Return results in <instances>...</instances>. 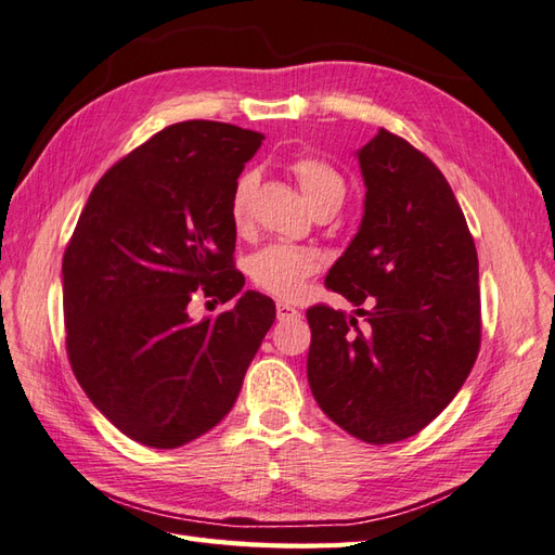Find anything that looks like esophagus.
<instances>
[{"mask_svg":"<svg viewBox=\"0 0 555 555\" xmlns=\"http://www.w3.org/2000/svg\"><path fill=\"white\" fill-rule=\"evenodd\" d=\"M278 320H294V318H299L301 313L294 309V306H289V304H285V301H278Z\"/></svg>","mask_w":555,"mask_h":555,"instance_id":"obj_1","label":"esophagus"}]
</instances>
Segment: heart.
<instances>
[{"mask_svg": "<svg viewBox=\"0 0 555 555\" xmlns=\"http://www.w3.org/2000/svg\"><path fill=\"white\" fill-rule=\"evenodd\" d=\"M294 176H297L301 192L309 204L315 208L335 196H344V180L323 158L306 156L294 164ZM256 188V173H244L235 182L230 199L232 223L242 225L249 216L251 194ZM320 256L311 249H299L289 244H268L261 251H256L249 261V273L258 287L278 294V297H297L304 282L309 280L320 268Z\"/></svg>", "mask_w": 555, "mask_h": 555, "instance_id": "obj_1", "label": "heart"}]
</instances>
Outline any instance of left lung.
Instances as JSON below:
<instances>
[{
  "mask_svg": "<svg viewBox=\"0 0 555 555\" xmlns=\"http://www.w3.org/2000/svg\"><path fill=\"white\" fill-rule=\"evenodd\" d=\"M363 220L325 285L373 309L359 327L330 306L306 313L309 385L320 409L367 444L421 433L470 375L482 335L470 230L441 170L379 130L361 146Z\"/></svg>",
  "mask_w": 555,
  "mask_h": 555,
  "instance_id": "1",
  "label": "left lung"
}]
</instances>
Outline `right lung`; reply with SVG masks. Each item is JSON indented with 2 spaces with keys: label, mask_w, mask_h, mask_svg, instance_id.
Returning <instances> with one entry per match:
<instances>
[{
  "label": "right lung",
  "mask_w": 555,
  "mask_h": 555,
  "mask_svg": "<svg viewBox=\"0 0 555 555\" xmlns=\"http://www.w3.org/2000/svg\"><path fill=\"white\" fill-rule=\"evenodd\" d=\"M261 132L184 120L94 184L66 246L64 320L73 373L122 435L178 449L230 413L275 304L232 268L230 199ZM236 306L192 324L186 304Z\"/></svg>",
  "instance_id": "add662e5"
}]
</instances>
